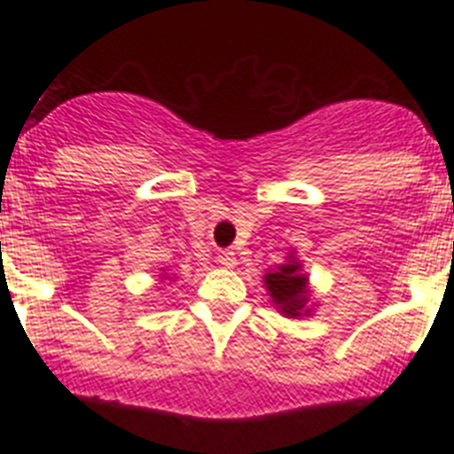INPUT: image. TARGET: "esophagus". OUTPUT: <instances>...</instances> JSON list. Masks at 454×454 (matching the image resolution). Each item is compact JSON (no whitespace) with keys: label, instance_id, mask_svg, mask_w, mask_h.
Here are the masks:
<instances>
[{"label":"esophagus","instance_id":"obj_1","mask_svg":"<svg viewBox=\"0 0 454 454\" xmlns=\"http://www.w3.org/2000/svg\"><path fill=\"white\" fill-rule=\"evenodd\" d=\"M217 263L224 266V269H232V266H237V256H234L232 249H220L217 252Z\"/></svg>","mask_w":454,"mask_h":454}]
</instances>
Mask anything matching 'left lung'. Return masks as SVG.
<instances>
[{
	"label": "left lung",
	"instance_id": "obj_1",
	"mask_svg": "<svg viewBox=\"0 0 454 454\" xmlns=\"http://www.w3.org/2000/svg\"><path fill=\"white\" fill-rule=\"evenodd\" d=\"M266 288L276 303L281 305V313L286 315H301L303 313V305L308 301L305 294V278L301 273V266L295 262L284 263L281 269H276L273 273H266Z\"/></svg>",
	"mask_w": 454,
	"mask_h": 454
}]
</instances>
